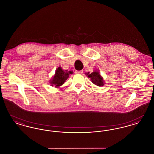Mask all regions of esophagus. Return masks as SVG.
I'll return each mask as SVG.
<instances>
[{
	"label": "esophagus",
	"mask_w": 154,
	"mask_h": 154,
	"mask_svg": "<svg viewBox=\"0 0 154 154\" xmlns=\"http://www.w3.org/2000/svg\"><path fill=\"white\" fill-rule=\"evenodd\" d=\"M75 74H82L83 73V71L82 70H80V71H78V70H75Z\"/></svg>",
	"instance_id": "obj_1"
}]
</instances>
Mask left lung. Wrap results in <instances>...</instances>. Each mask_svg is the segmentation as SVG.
Instances as JSON below:
<instances>
[{
	"label": "left lung",
	"instance_id": "8db88e82",
	"mask_svg": "<svg viewBox=\"0 0 154 154\" xmlns=\"http://www.w3.org/2000/svg\"><path fill=\"white\" fill-rule=\"evenodd\" d=\"M88 77L91 79V80L92 82H93L94 84L96 85L99 87H102L104 84V81L102 77L100 75L99 72H97L95 70L94 72L89 73H87Z\"/></svg>",
	"mask_w": 154,
	"mask_h": 154
}]
</instances>
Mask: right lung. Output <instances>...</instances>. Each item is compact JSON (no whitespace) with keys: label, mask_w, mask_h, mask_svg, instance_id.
Listing matches in <instances>:
<instances>
[{"label":"right lung","mask_w":154,"mask_h":154,"mask_svg":"<svg viewBox=\"0 0 154 154\" xmlns=\"http://www.w3.org/2000/svg\"><path fill=\"white\" fill-rule=\"evenodd\" d=\"M72 74V72H67L63 70L60 67H59L55 71V74L50 81L51 86H55L56 88L61 86L64 84L65 81L69 77V74Z\"/></svg>","instance_id":"right-lung-1"}]
</instances>
